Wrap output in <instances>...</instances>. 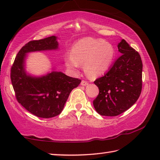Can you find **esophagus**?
<instances>
[{"instance_id": "1", "label": "esophagus", "mask_w": 160, "mask_h": 160, "mask_svg": "<svg viewBox=\"0 0 160 160\" xmlns=\"http://www.w3.org/2000/svg\"><path fill=\"white\" fill-rule=\"evenodd\" d=\"M81 85H82V86H87V85H88V82H87V81L82 80V82H81Z\"/></svg>"}]
</instances>
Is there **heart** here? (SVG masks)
I'll return each mask as SVG.
<instances>
[{
    "mask_svg": "<svg viewBox=\"0 0 160 160\" xmlns=\"http://www.w3.org/2000/svg\"><path fill=\"white\" fill-rule=\"evenodd\" d=\"M114 57V49L107 41L86 38L73 46L72 55L66 58V64L72 71L84 63V71L88 77H97L109 67Z\"/></svg>",
    "mask_w": 160,
    "mask_h": 160,
    "instance_id": "1",
    "label": "heart"
}]
</instances>
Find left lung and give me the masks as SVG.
<instances>
[{
    "mask_svg": "<svg viewBox=\"0 0 160 160\" xmlns=\"http://www.w3.org/2000/svg\"><path fill=\"white\" fill-rule=\"evenodd\" d=\"M117 47L122 55L103 77L94 81L99 93L93 104L102 116L114 117L122 114L141 94L142 61L139 53L124 39Z\"/></svg>",
    "mask_w": 160,
    "mask_h": 160,
    "instance_id": "1",
    "label": "left lung"
}]
</instances>
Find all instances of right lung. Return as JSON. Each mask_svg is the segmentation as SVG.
I'll return each mask as SVG.
<instances>
[{"label":"right lung","mask_w":160,"mask_h":160,"mask_svg":"<svg viewBox=\"0 0 160 160\" xmlns=\"http://www.w3.org/2000/svg\"><path fill=\"white\" fill-rule=\"evenodd\" d=\"M58 43L54 36L31 41L18 51L11 69V79L17 101L35 116L51 118L61 114L68 96L81 79L52 72L41 77L27 75L24 68L26 53L54 50Z\"/></svg>","instance_id":"1"}]
</instances>
